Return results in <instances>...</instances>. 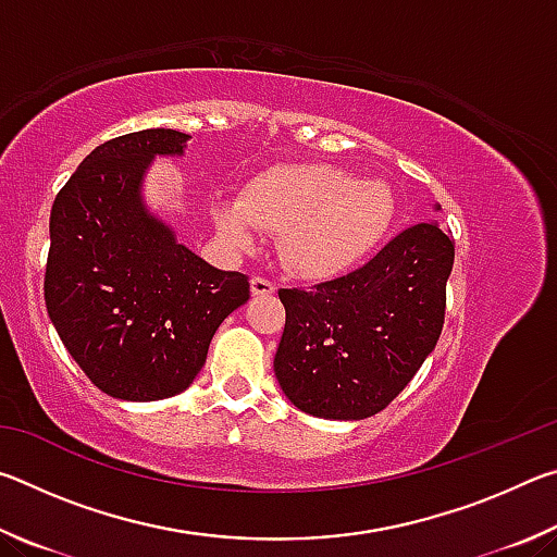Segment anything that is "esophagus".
<instances>
[{
	"mask_svg": "<svg viewBox=\"0 0 557 557\" xmlns=\"http://www.w3.org/2000/svg\"><path fill=\"white\" fill-rule=\"evenodd\" d=\"M250 292H252V297H270V295H275V285H272V282L265 277H252Z\"/></svg>",
	"mask_w": 557,
	"mask_h": 557,
	"instance_id": "esophagus-1",
	"label": "esophagus"
}]
</instances>
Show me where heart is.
<instances>
[{"label": "heart", "mask_w": 557, "mask_h": 557, "mask_svg": "<svg viewBox=\"0 0 557 557\" xmlns=\"http://www.w3.org/2000/svg\"><path fill=\"white\" fill-rule=\"evenodd\" d=\"M398 203L388 184L332 164H280L245 182L238 199H215L213 228L235 252L260 231L280 233V258L305 280H332L369 260L388 238Z\"/></svg>", "instance_id": "heart-1"}]
</instances>
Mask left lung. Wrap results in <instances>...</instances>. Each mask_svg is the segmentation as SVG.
Here are the masks:
<instances>
[{
  "instance_id": "8db88e82",
  "label": "left lung",
  "mask_w": 557,
  "mask_h": 557,
  "mask_svg": "<svg viewBox=\"0 0 557 557\" xmlns=\"http://www.w3.org/2000/svg\"><path fill=\"white\" fill-rule=\"evenodd\" d=\"M451 265L449 233L425 221L346 277L280 289L287 322L275 379L287 400L326 420L381 412L435 351Z\"/></svg>"
}]
</instances>
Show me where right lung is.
<instances>
[{
    "label": "right lung",
    "mask_w": 557,
    "mask_h": 557,
    "mask_svg": "<svg viewBox=\"0 0 557 557\" xmlns=\"http://www.w3.org/2000/svg\"><path fill=\"white\" fill-rule=\"evenodd\" d=\"M188 139L164 127L110 139L51 209L46 312L73 361L117 400L186 391L215 329L250 299L248 277L209 265L145 201L149 166L184 157Z\"/></svg>",
    "instance_id": "right-lung-1"
}]
</instances>
